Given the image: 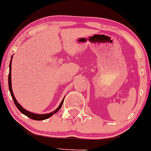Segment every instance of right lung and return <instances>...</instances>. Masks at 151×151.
<instances>
[{
  "label": "right lung",
  "instance_id": "right-lung-1",
  "mask_svg": "<svg viewBox=\"0 0 151 151\" xmlns=\"http://www.w3.org/2000/svg\"><path fill=\"white\" fill-rule=\"evenodd\" d=\"M12 58H13V56L11 57V62H10V65H9V74H8V87H9L10 92H11V97H12L13 100H14L15 105L17 107V108L19 109V110L20 111V112H21V113H23L24 115H25L26 116H27V117H30L31 119H33V120H46V119H48L49 117H50L51 116H52L53 115H54V114H55L56 112H57V111H59V110H60L61 107H62L63 102H64V98L63 99V100L62 101V102H61V104L59 105V107H58L55 110L53 111V112H51V113L43 114V115H39V114H35V113H33V112H29L28 110H25L24 108H23V107H21V105H20V104L17 102L16 99L15 98L14 94V93H13L12 87H11V62H12Z\"/></svg>",
  "mask_w": 151,
  "mask_h": 151
}]
</instances>
